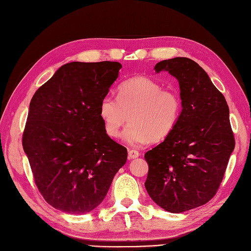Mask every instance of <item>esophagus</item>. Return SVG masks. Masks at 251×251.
I'll return each instance as SVG.
<instances>
[{"mask_svg":"<svg viewBox=\"0 0 251 251\" xmlns=\"http://www.w3.org/2000/svg\"><path fill=\"white\" fill-rule=\"evenodd\" d=\"M139 151L137 150H128V158L130 159H135L139 157Z\"/></svg>","mask_w":251,"mask_h":251,"instance_id":"obj_1","label":"esophagus"}]
</instances>
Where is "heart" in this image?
<instances>
[{
    "mask_svg": "<svg viewBox=\"0 0 251 251\" xmlns=\"http://www.w3.org/2000/svg\"><path fill=\"white\" fill-rule=\"evenodd\" d=\"M180 113L179 96L162 90L160 83L144 76L121 82L117 98L105 95L100 103L104 131L112 138L119 135L130 115L131 123L125 128L123 137L132 147L166 137L176 126Z\"/></svg>",
    "mask_w": 251,
    "mask_h": 251,
    "instance_id": "1",
    "label": "heart"
}]
</instances>
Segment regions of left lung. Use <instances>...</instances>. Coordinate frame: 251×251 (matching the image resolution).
Returning <instances> with one entry per match:
<instances>
[{"label":"left lung","mask_w":251,"mask_h":251,"mask_svg":"<svg viewBox=\"0 0 251 251\" xmlns=\"http://www.w3.org/2000/svg\"><path fill=\"white\" fill-rule=\"evenodd\" d=\"M154 69L177 78L182 111L173 131L144 155L149 164L144 185L157 205L179 214L207 203L221 184L234 149L229 109L193 59H164Z\"/></svg>","instance_id":"1"}]
</instances>
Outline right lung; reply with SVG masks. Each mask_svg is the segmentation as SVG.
Instances as JSON below:
<instances>
[{"label":"right lung","mask_w":251,"mask_h":251,"mask_svg":"<svg viewBox=\"0 0 251 251\" xmlns=\"http://www.w3.org/2000/svg\"><path fill=\"white\" fill-rule=\"evenodd\" d=\"M123 68L117 62H72L34 93L23 149L35 184L51 206L87 214L107 195L127 151L111 139L100 103Z\"/></svg>","instance_id":"add662e5"}]
</instances>
